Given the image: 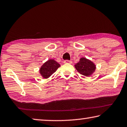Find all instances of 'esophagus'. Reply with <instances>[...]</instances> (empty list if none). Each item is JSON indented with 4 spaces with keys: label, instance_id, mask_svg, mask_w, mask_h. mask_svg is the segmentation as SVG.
Here are the masks:
<instances>
[{
    "label": "esophagus",
    "instance_id": "obj_1",
    "mask_svg": "<svg viewBox=\"0 0 127 127\" xmlns=\"http://www.w3.org/2000/svg\"><path fill=\"white\" fill-rule=\"evenodd\" d=\"M64 63L65 64H70L72 63V61H71V60H65L64 61Z\"/></svg>",
    "mask_w": 127,
    "mask_h": 127
}]
</instances>
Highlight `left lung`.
Instances as JSON below:
<instances>
[{"label": "left lung", "instance_id": "obj_1", "mask_svg": "<svg viewBox=\"0 0 127 127\" xmlns=\"http://www.w3.org/2000/svg\"><path fill=\"white\" fill-rule=\"evenodd\" d=\"M76 69L80 74L89 76L95 69V66L90 60L82 58L80 62L75 65Z\"/></svg>", "mask_w": 127, "mask_h": 127}]
</instances>
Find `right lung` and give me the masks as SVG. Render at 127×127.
Wrapping results in <instances>:
<instances>
[{"instance_id":"obj_1","label":"right lung","mask_w":127,"mask_h":127,"mask_svg":"<svg viewBox=\"0 0 127 127\" xmlns=\"http://www.w3.org/2000/svg\"><path fill=\"white\" fill-rule=\"evenodd\" d=\"M60 67V64L53 59H50L43 64L41 69L40 73L44 78H48L52 75Z\"/></svg>"}]
</instances>
